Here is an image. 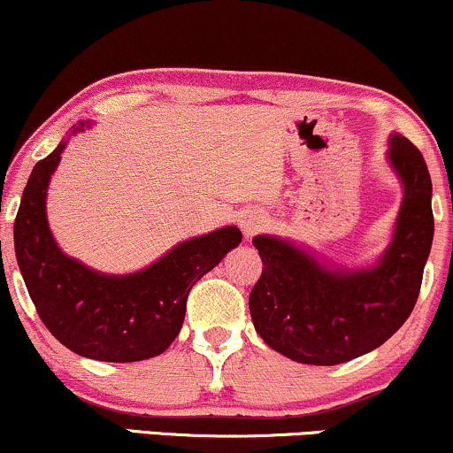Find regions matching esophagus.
<instances>
[{"label":"esophagus","mask_w":453,"mask_h":453,"mask_svg":"<svg viewBox=\"0 0 453 453\" xmlns=\"http://www.w3.org/2000/svg\"><path fill=\"white\" fill-rule=\"evenodd\" d=\"M265 223H267L265 215H261V213H249V215L242 217V221H240V227H242L244 236L250 238V236H255L257 232H261L263 227H265Z\"/></svg>","instance_id":"34e87169"}]
</instances>
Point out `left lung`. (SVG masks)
Listing matches in <instances>:
<instances>
[{
    "instance_id": "obj_1",
    "label": "left lung",
    "mask_w": 453,
    "mask_h": 453,
    "mask_svg": "<svg viewBox=\"0 0 453 453\" xmlns=\"http://www.w3.org/2000/svg\"><path fill=\"white\" fill-rule=\"evenodd\" d=\"M388 160L403 181L393 242L372 269H328L272 236L253 238L263 261L249 296L255 330L301 364L334 365L380 347L418 301L434 219L426 163L408 137L391 135Z\"/></svg>"
}]
</instances>
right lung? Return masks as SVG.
<instances>
[{"mask_svg": "<svg viewBox=\"0 0 453 453\" xmlns=\"http://www.w3.org/2000/svg\"><path fill=\"white\" fill-rule=\"evenodd\" d=\"M65 146L60 142L33 167L14 221L16 261L33 305L45 328L83 357L117 364L157 357L180 334L192 286L242 242V234L230 226L190 238L129 276L94 272L62 253L45 217V192Z\"/></svg>", "mask_w": 453, "mask_h": 453, "instance_id": "add662e5", "label": "right lung"}]
</instances>
